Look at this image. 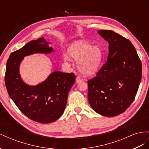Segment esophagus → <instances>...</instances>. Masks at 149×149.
<instances>
[{
	"label": "esophagus",
	"mask_w": 149,
	"mask_h": 149,
	"mask_svg": "<svg viewBox=\"0 0 149 149\" xmlns=\"http://www.w3.org/2000/svg\"><path fill=\"white\" fill-rule=\"evenodd\" d=\"M81 81H82V79L80 77H79V76H77V77H76V82L79 83V82H81Z\"/></svg>",
	"instance_id": "obj_1"
}]
</instances>
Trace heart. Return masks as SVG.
I'll return each mask as SVG.
<instances>
[{
	"instance_id": "heart-1",
	"label": "heart",
	"mask_w": 149,
	"mask_h": 149,
	"mask_svg": "<svg viewBox=\"0 0 149 149\" xmlns=\"http://www.w3.org/2000/svg\"><path fill=\"white\" fill-rule=\"evenodd\" d=\"M68 54L70 58L78 62L79 71L85 76L95 74L100 68L102 60L100 49L87 43L84 40H77L72 43L68 48ZM65 62L70 60L65 53L63 55Z\"/></svg>"
}]
</instances>
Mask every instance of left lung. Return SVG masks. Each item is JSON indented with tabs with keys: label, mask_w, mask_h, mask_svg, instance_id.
I'll list each match as a JSON object with an SVG mask.
<instances>
[{
	"label": "left lung",
	"mask_w": 149,
	"mask_h": 149,
	"mask_svg": "<svg viewBox=\"0 0 149 149\" xmlns=\"http://www.w3.org/2000/svg\"><path fill=\"white\" fill-rule=\"evenodd\" d=\"M97 33L108 42L109 53L96 77L88 81V101L98 114L115 116L134 100L142 79V63L127 38L111 30Z\"/></svg>",
	"instance_id": "obj_1"
}]
</instances>
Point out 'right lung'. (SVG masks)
Masks as SVG:
<instances>
[{
  "label": "right lung",
  "mask_w": 149,
  "mask_h": 149,
  "mask_svg": "<svg viewBox=\"0 0 149 149\" xmlns=\"http://www.w3.org/2000/svg\"><path fill=\"white\" fill-rule=\"evenodd\" d=\"M44 38L29 41L13 52L7 60L5 83L10 97L20 111L29 119L49 123L62 115L68 94L75 81L74 74L55 71L44 81L30 86L22 79L19 67L24 56L36 53L50 54L53 48Z\"/></svg>",
  "instance_id": "right-lung-1"
}]
</instances>
